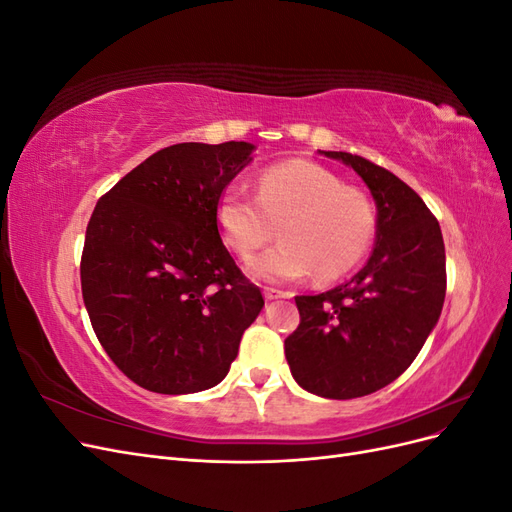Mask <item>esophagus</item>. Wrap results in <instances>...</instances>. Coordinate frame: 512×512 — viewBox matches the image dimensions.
Instances as JSON below:
<instances>
[{
	"mask_svg": "<svg viewBox=\"0 0 512 512\" xmlns=\"http://www.w3.org/2000/svg\"><path fill=\"white\" fill-rule=\"evenodd\" d=\"M288 297V292L284 290H275V288H265V299L267 301H273V299H284Z\"/></svg>",
	"mask_w": 512,
	"mask_h": 512,
	"instance_id": "34e87169",
	"label": "esophagus"
}]
</instances>
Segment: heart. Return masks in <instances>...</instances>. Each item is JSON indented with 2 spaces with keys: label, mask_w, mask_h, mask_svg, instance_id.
<instances>
[{
  "label": "heart",
  "mask_w": 512,
  "mask_h": 512,
  "mask_svg": "<svg viewBox=\"0 0 512 512\" xmlns=\"http://www.w3.org/2000/svg\"><path fill=\"white\" fill-rule=\"evenodd\" d=\"M215 222L237 256L271 241L277 226L284 241L247 262L265 282L303 280L314 271L320 280H337L359 265L376 235L371 200L309 160L265 168L254 196L243 185H228L215 205Z\"/></svg>",
  "instance_id": "b5f03b06"
}]
</instances>
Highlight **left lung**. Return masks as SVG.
<instances>
[{
	"label": "left lung",
	"instance_id": "obj_1",
	"mask_svg": "<svg viewBox=\"0 0 512 512\" xmlns=\"http://www.w3.org/2000/svg\"><path fill=\"white\" fill-rule=\"evenodd\" d=\"M354 168L376 200V247L348 284L294 297L301 322L286 337L292 378L327 399H352L391 384L436 327L446 294L438 220L391 170L346 151H322Z\"/></svg>",
	"mask_w": 512,
	"mask_h": 512
}]
</instances>
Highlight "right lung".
Segmentation results:
<instances>
[{"instance_id":"obj_1","label":"right lung","mask_w":512,"mask_h":512,"mask_svg":"<svg viewBox=\"0 0 512 512\" xmlns=\"http://www.w3.org/2000/svg\"><path fill=\"white\" fill-rule=\"evenodd\" d=\"M252 143H179L115 183L91 213L81 288L91 327L132 382L162 395L220 384L265 299L222 243L215 205Z\"/></svg>"}]
</instances>
